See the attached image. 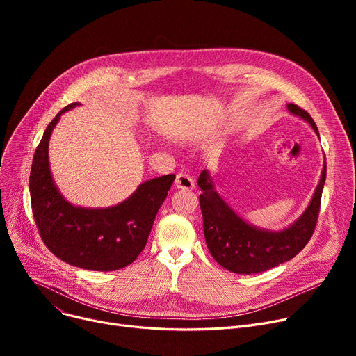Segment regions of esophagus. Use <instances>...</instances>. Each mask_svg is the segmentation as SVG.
I'll return each mask as SVG.
<instances>
[{
  "mask_svg": "<svg viewBox=\"0 0 356 356\" xmlns=\"http://www.w3.org/2000/svg\"><path fill=\"white\" fill-rule=\"evenodd\" d=\"M175 186L177 189H181V191H192L195 188V183L193 180L184 173H179L176 176V180H175Z\"/></svg>",
  "mask_w": 356,
  "mask_h": 356,
  "instance_id": "obj_1",
  "label": "esophagus"
}]
</instances>
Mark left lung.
Returning <instances> with one entry per match:
<instances>
[{"label":"left lung","instance_id":"8db88e82","mask_svg":"<svg viewBox=\"0 0 356 356\" xmlns=\"http://www.w3.org/2000/svg\"><path fill=\"white\" fill-rule=\"evenodd\" d=\"M287 109L293 115L309 122L319 137L313 118L305 109L296 104H289ZM325 180L326 160L319 184L300 218L282 231H268L257 228L242 219L216 192L209 172L203 170L197 179V186L202 191L199 202L204 239L213 259L223 268L236 274L263 273L290 261L306 247L313 235Z\"/></svg>","mask_w":356,"mask_h":356}]
</instances>
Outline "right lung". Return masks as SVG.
<instances>
[{"label": "right lung", "mask_w": 356, "mask_h": 356, "mask_svg": "<svg viewBox=\"0 0 356 356\" xmlns=\"http://www.w3.org/2000/svg\"><path fill=\"white\" fill-rule=\"evenodd\" d=\"M78 105L73 102L54 117L35 148L30 172L31 209L43 242L56 257L83 270L115 271L133 263L144 250L176 176L147 180L111 208L90 209L69 203L51 177L49 141L60 115Z\"/></svg>", "instance_id": "add662e5"}]
</instances>
